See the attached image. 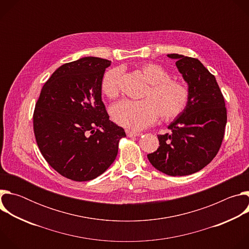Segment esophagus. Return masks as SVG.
<instances>
[{
  "label": "esophagus",
  "instance_id": "34e87169",
  "mask_svg": "<svg viewBox=\"0 0 249 249\" xmlns=\"http://www.w3.org/2000/svg\"><path fill=\"white\" fill-rule=\"evenodd\" d=\"M126 135L127 137H137L139 136V133L136 132V131H131V130H126Z\"/></svg>",
  "mask_w": 249,
  "mask_h": 249
}]
</instances>
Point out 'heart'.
I'll return each instance as SVG.
<instances>
[{"instance_id": "obj_1", "label": "heart", "mask_w": 249, "mask_h": 249, "mask_svg": "<svg viewBox=\"0 0 249 249\" xmlns=\"http://www.w3.org/2000/svg\"><path fill=\"white\" fill-rule=\"evenodd\" d=\"M139 72L150 84L143 98L139 101L122 100L111 108L113 120L120 126L141 130L154 123L158 116L162 121H171L178 117L187 107L190 90L186 84L171 79L170 73L162 66L144 63L138 68ZM121 68H113L104 73L101 90L109 98L120 94Z\"/></svg>"}]
</instances>
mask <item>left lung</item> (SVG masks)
Returning a JSON list of instances; mask_svg holds the SVG:
<instances>
[{
  "label": "left lung",
  "mask_w": 249,
  "mask_h": 249,
  "mask_svg": "<svg viewBox=\"0 0 249 249\" xmlns=\"http://www.w3.org/2000/svg\"><path fill=\"white\" fill-rule=\"evenodd\" d=\"M187 82L190 99L185 110L159 135L160 147L148 155L160 171L182 176L195 173L214 159L223 143L227 124L224 95L216 81L196 58L168 54Z\"/></svg>",
  "instance_id": "left-lung-1"
}]
</instances>
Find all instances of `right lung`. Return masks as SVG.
Instances as JSON below:
<instances>
[{
	"instance_id": "add662e5",
	"label": "right lung",
	"mask_w": 249,
	"mask_h": 249,
	"mask_svg": "<svg viewBox=\"0 0 249 249\" xmlns=\"http://www.w3.org/2000/svg\"><path fill=\"white\" fill-rule=\"evenodd\" d=\"M111 61L85 57L58 68L44 84L33 131L49 165L74 181L96 178L115 160L124 129L109 119L101 80Z\"/></svg>"
}]
</instances>
